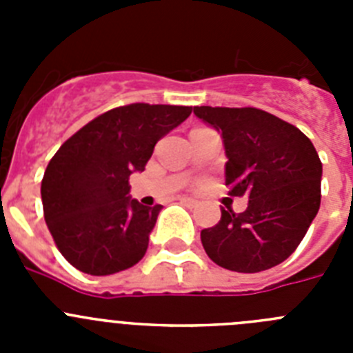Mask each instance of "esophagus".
Here are the masks:
<instances>
[{"instance_id": "esophagus-1", "label": "esophagus", "mask_w": 353, "mask_h": 353, "mask_svg": "<svg viewBox=\"0 0 353 353\" xmlns=\"http://www.w3.org/2000/svg\"><path fill=\"white\" fill-rule=\"evenodd\" d=\"M179 201L182 205H185V207H196V205H198V201H196V199H192V198H185V196H182V198H179Z\"/></svg>"}]
</instances>
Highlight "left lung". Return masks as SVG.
<instances>
[{"instance_id":"left-lung-1","label":"left lung","mask_w":353,"mask_h":353,"mask_svg":"<svg viewBox=\"0 0 353 353\" xmlns=\"http://www.w3.org/2000/svg\"><path fill=\"white\" fill-rule=\"evenodd\" d=\"M194 114L221 130L230 196H249L235 214L201 230L214 263L235 272L272 269L304 239L322 199V161L295 125L256 108L196 105Z\"/></svg>"}]
</instances>
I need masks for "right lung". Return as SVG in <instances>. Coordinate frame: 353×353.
<instances>
[{
    "label": "right lung",
    "instance_id": "right-lung-1",
    "mask_svg": "<svg viewBox=\"0 0 353 353\" xmlns=\"http://www.w3.org/2000/svg\"><path fill=\"white\" fill-rule=\"evenodd\" d=\"M189 105L109 109L77 130L49 161L43 217L65 260L92 276L125 270L145 256L161 205L130 199L129 179L143 171L155 143L179 127Z\"/></svg>",
    "mask_w": 353,
    "mask_h": 353
}]
</instances>
